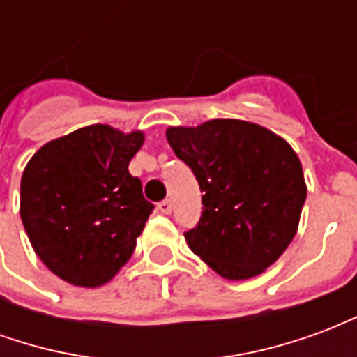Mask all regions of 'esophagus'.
<instances>
[{
  "label": "esophagus",
  "mask_w": 357,
  "mask_h": 357,
  "mask_svg": "<svg viewBox=\"0 0 357 357\" xmlns=\"http://www.w3.org/2000/svg\"><path fill=\"white\" fill-rule=\"evenodd\" d=\"M156 208H158V212H162V214H170L172 202L168 201V199H164V201H160L158 204H156Z\"/></svg>",
  "instance_id": "obj_1"
}]
</instances>
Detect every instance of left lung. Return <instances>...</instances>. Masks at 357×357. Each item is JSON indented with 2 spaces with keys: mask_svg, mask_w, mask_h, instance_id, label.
<instances>
[{
  "mask_svg": "<svg viewBox=\"0 0 357 357\" xmlns=\"http://www.w3.org/2000/svg\"><path fill=\"white\" fill-rule=\"evenodd\" d=\"M166 137L202 193L189 248L225 279L262 273L298 229L306 183L296 153L262 126L233 118L170 128Z\"/></svg>",
  "mask_w": 357,
  "mask_h": 357,
  "instance_id": "left-lung-1",
  "label": "left lung"
}]
</instances>
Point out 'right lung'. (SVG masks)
Returning a JSON list of instances; mask_svg holds the SVG:
<instances>
[{
	"mask_svg": "<svg viewBox=\"0 0 357 357\" xmlns=\"http://www.w3.org/2000/svg\"><path fill=\"white\" fill-rule=\"evenodd\" d=\"M143 133L105 124L45 143L24 168L20 218L36 255L78 287H99L124 266L153 202L128 164Z\"/></svg>",
	"mask_w": 357,
	"mask_h": 357,
	"instance_id": "obj_1",
	"label": "right lung"
}]
</instances>
